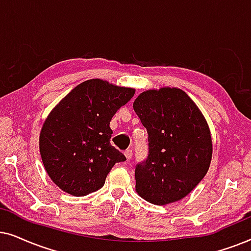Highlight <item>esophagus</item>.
Returning a JSON list of instances; mask_svg holds the SVG:
<instances>
[{"instance_id": "34e87169", "label": "esophagus", "mask_w": 251, "mask_h": 251, "mask_svg": "<svg viewBox=\"0 0 251 251\" xmlns=\"http://www.w3.org/2000/svg\"><path fill=\"white\" fill-rule=\"evenodd\" d=\"M124 153H125V156H126V158H127V160L132 158V156H133V151H132L131 149H127V150H126V151L124 152Z\"/></svg>"}]
</instances>
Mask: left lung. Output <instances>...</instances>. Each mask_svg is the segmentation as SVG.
Listing matches in <instances>:
<instances>
[{
    "label": "left lung",
    "mask_w": 251,
    "mask_h": 251,
    "mask_svg": "<svg viewBox=\"0 0 251 251\" xmlns=\"http://www.w3.org/2000/svg\"><path fill=\"white\" fill-rule=\"evenodd\" d=\"M133 108L148 133V156L135 166L136 192L157 205L179 201L209 170L212 143L208 124L178 88L143 92Z\"/></svg>",
    "instance_id": "left-lung-1"
}]
</instances>
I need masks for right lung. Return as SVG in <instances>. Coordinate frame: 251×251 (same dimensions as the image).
Here are the masks:
<instances>
[{"label":"right lung","mask_w":251,"mask_h":251,"mask_svg":"<svg viewBox=\"0 0 251 251\" xmlns=\"http://www.w3.org/2000/svg\"><path fill=\"white\" fill-rule=\"evenodd\" d=\"M133 88L100 79L73 88L50 112L40 133V153L50 179L65 193L85 196L102 188L124 153L111 146L110 122Z\"/></svg>","instance_id":"1"}]
</instances>
